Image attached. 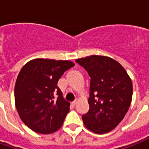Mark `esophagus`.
<instances>
[{
	"mask_svg": "<svg viewBox=\"0 0 149 149\" xmlns=\"http://www.w3.org/2000/svg\"><path fill=\"white\" fill-rule=\"evenodd\" d=\"M77 100H74L73 102H72V104L74 106V105H76V104H77Z\"/></svg>",
	"mask_w": 149,
	"mask_h": 149,
	"instance_id": "1",
	"label": "esophagus"
}]
</instances>
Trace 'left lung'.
Wrapping results in <instances>:
<instances>
[{"instance_id": "left-lung-1", "label": "left lung", "mask_w": 149, "mask_h": 149, "mask_svg": "<svg viewBox=\"0 0 149 149\" xmlns=\"http://www.w3.org/2000/svg\"><path fill=\"white\" fill-rule=\"evenodd\" d=\"M90 77L89 110L82 116L85 127L97 134L112 131L128 112L132 83L119 62L104 56L76 60Z\"/></svg>"}]
</instances>
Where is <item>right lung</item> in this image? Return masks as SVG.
I'll return each instance as SVG.
<instances>
[{
    "instance_id": "right-lung-1",
    "label": "right lung",
    "mask_w": 149,
    "mask_h": 149,
    "mask_svg": "<svg viewBox=\"0 0 149 149\" xmlns=\"http://www.w3.org/2000/svg\"><path fill=\"white\" fill-rule=\"evenodd\" d=\"M74 65L69 61L39 58L22 67L15 84V104L22 121L33 131L49 134L62 126L70 103L56 84Z\"/></svg>"
}]
</instances>
